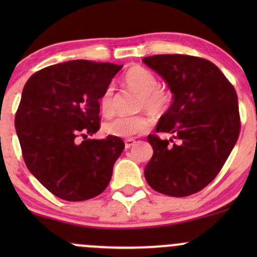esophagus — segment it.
I'll list each match as a JSON object with an SVG mask.
<instances>
[{
    "mask_svg": "<svg viewBox=\"0 0 257 257\" xmlns=\"http://www.w3.org/2000/svg\"><path fill=\"white\" fill-rule=\"evenodd\" d=\"M134 144H136V141H134V139H125V141H124V145H125V149H129V148L133 147Z\"/></svg>",
    "mask_w": 257,
    "mask_h": 257,
    "instance_id": "esophagus-1",
    "label": "esophagus"
}]
</instances>
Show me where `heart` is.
<instances>
[{
  "label": "heart",
  "instance_id": "heart-1",
  "mask_svg": "<svg viewBox=\"0 0 257 257\" xmlns=\"http://www.w3.org/2000/svg\"><path fill=\"white\" fill-rule=\"evenodd\" d=\"M124 82L129 88L142 95V104L152 112L165 109L170 97L165 90L158 89V79L154 74L141 66H134L124 74ZM113 85H108L99 99L100 112L104 116L112 115ZM149 128V121L144 116H118L103 125L105 134L118 138H131L144 133Z\"/></svg>",
  "mask_w": 257,
  "mask_h": 257
}]
</instances>
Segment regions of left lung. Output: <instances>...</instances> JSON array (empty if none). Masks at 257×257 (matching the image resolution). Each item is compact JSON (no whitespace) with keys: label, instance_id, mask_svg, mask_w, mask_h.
<instances>
[{"label":"left lung","instance_id":"1","mask_svg":"<svg viewBox=\"0 0 257 257\" xmlns=\"http://www.w3.org/2000/svg\"><path fill=\"white\" fill-rule=\"evenodd\" d=\"M143 62L173 93L172 104L155 128L172 138L148 136L153 157L144 169L145 179L165 195L181 198L198 193L219 174L239 138L235 88L208 59L157 54Z\"/></svg>","mask_w":257,"mask_h":257}]
</instances>
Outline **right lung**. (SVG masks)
<instances>
[{"mask_svg": "<svg viewBox=\"0 0 257 257\" xmlns=\"http://www.w3.org/2000/svg\"><path fill=\"white\" fill-rule=\"evenodd\" d=\"M121 67L68 61L36 72L23 87L15 118L23 159L31 174L63 200H88L109 184L124 142L85 138L99 131V99Z\"/></svg>", "mask_w": 257, "mask_h": 257, "instance_id": "right-lung-1", "label": "right lung"}]
</instances>
